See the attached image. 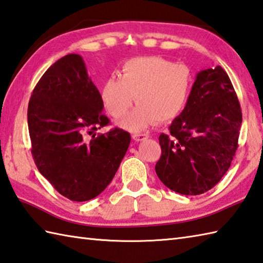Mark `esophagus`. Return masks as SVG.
<instances>
[{
	"mask_svg": "<svg viewBox=\"0 0 263 263\" xmlns=\"http://www.w3.org/2000/svg\"><path fill=\"white\" fill-rule=\"evenodd\" d=\"M132 138L135 139L136 141H143L149 138V135L148 133H133Z\"/></svg>",
	"mask_w": 263,
	"mask_h": 263,
	"instance_id": "obj_1",
	"label": "esophagus"
}]
</instances>
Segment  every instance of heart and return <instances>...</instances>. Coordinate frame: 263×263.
<instances>
[{
	"label": "heart",
	"instance_id": "heart-1",
	"mask_svg": "<svg viewBox=\"0 0 263 263\" xmlns=\"http://www.w3.org/2000/svg\"><path fill=\"white\" fill-rule=\"evenodd\" d=\"M118 76L101 85V100L112 117H121L138 102L120 124L140 131L156 120L176 118L187 105L192 89V73L186 65L174 64L162 57H137L125 61Z\"/></svg>",
	"mask_w": 263,
	"mask_h": 263
}]
</instances>
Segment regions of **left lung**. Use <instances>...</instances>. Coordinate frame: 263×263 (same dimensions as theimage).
<instances>
[{
    "label": "left lung",
    "mask_w": 263,
    "mask_h": 263,
    "mask_svg": "<svg viewBox=\"0 0 263 263\" xmlns=\"http://www.w3.org/2000/svg\"><path fill=\"white\" fill-rule=\"evenodd\" d=\"M241 110L222 67L200 70L187 105L159 136V180L181 195H199L217 184L238 147Z\"/></svg>",
    "instance_id": "8db88e82"
}]
</instances>
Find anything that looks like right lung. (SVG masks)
I'll use <instances>...</instances> for the list:
<instances>
[{"label": "right lung", "instance_id": "right-lung-1", "mask_svg": "<svg viewBox=\"0 0 263 263\" xmlns=\"http://www.w3.org/2000/svg\"><path fill=\"white\" fill-rule=\"evenodd\" d=\"M104 102L83 58L70 53L50 67L30 97L27 111L32 154L40 173L74 202L101 194L130 145V133L108 125Z\"/></svg>", "mask_w": 263, "mask_h": 263}]
</instances>
